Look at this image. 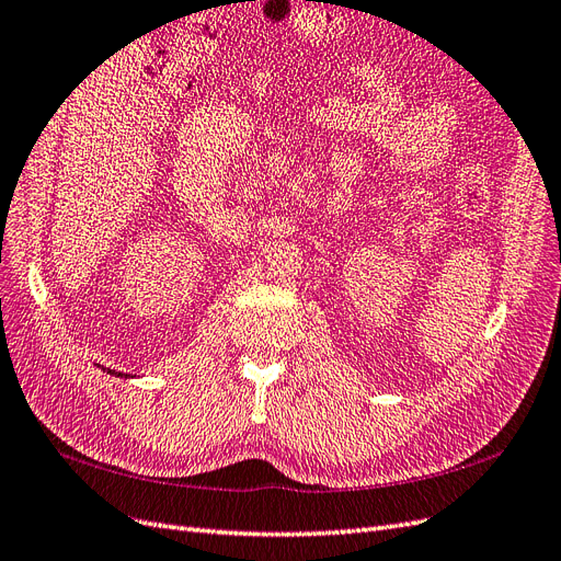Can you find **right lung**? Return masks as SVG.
I'll list each match as a JSON object with an SVG mask.
<instances>
[{"mask_svg":"<svg viewBox=\"0 0 561 561\" xmlns=\"http://www.w3.org/2000/svg\"><path fill=\"white\" fill-rule=\"evenodd\" d=\"M107 375H114V377H126L128 379V375H124V371H114V369H107V367H103Z\"/></svg>","mask_w":561,"mask_h":561,"instance_id":"add662e5","label":"right lung"}]
</instances>
